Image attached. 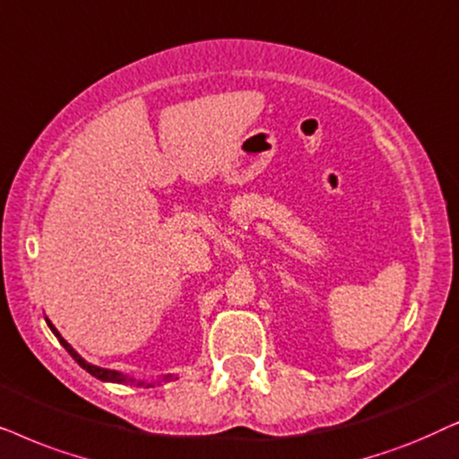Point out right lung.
I'll use <instances>...</instances> for the list:
<instances>
[{
  "label": "right lung",
  "mask_w": 459,
  "mask_h": 459,
  "mask_svg": "<svg viewBox=\"0 0 459 459\" xmlns=\"http://www.w3.org/2000/svg\"><path fill=\"white\" fill-rule=\"evenodd\" d=\"M48 321V319H46ZM48 327L52 329V333L56 335L58 338V342L60 344L65 346V351L71 354L73 359H75V361L82 365V368L88 371V374H91L94 377H98V380H102V382H115V384H127V386H138V388H151V386H155V382H144V380H136V377H130V376H126V374H121V371H115V369H105V368H96V365H91V363H88L85 361L83 357H79V352L75 351V348H73L69 342H66L63 335L58 333V329L52 325V321H48ZM169 377L172 376H166L163 377V380H169Z\"/></svg>",
  "instance_id": "obj_1"
}]
</instances>
